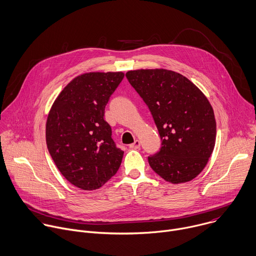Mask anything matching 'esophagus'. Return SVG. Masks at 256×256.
Returning <instances> with one entry per match:
<instances>
[{
	"label": "esophagus",
	"mask_w": 256,
	"mask_h": 256,
	"mask_svg": "<svg viewBox=\"0 0 256 256\" xmlns=\"http://www.w3.org/2000/svg\"><path fill=\"white\" fill-rule=\"evenodd\" d=\"M140 146V142L138 140H136L132 144H130V148H138Z\"/></svg>",
	"instance_id": "obj_1"
}]
</instances>
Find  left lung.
Listing matches in <instances>:
<instances>
[{
    "label": "left lung",
    "mask_w": 256,
    "mask_h": 256,
    "mask_svg": "<svg viewBox=\"0 0 256 256\" xmlns=\"http://www.w3.org/2000/svg\"><path fill=\"white\" fill-rule=\"evenodd\" d=\"M126 76L148 106L162 138L160 152L148 158L150 168L172 184L196 178L216 142V120L208 98L191 80L172 70H130Z\"/></svg>",
    "instance_id": "8db88e82"
}]
</instances>
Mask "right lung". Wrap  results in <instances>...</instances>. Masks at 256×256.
I'll use <instances>...</instances> for the list:
<instances>
[{"label": "right lung", "mask_w": 256, "mask_h": 256, "mask_svg": "<svg viewBox=\"0 0 256 256\" xmlns=\"http://www.w3.org/2000/svg\"><path fill=\"white\" fill-rule=\"evenodd\" d=\"M124 73L86 72L74 77L54 100L46 144L57 168L75 187L92 191L114 176L124 152L112 138L104 108Z\"/></svg>", "instance_id": "right-lung-1"}]
</instances>
